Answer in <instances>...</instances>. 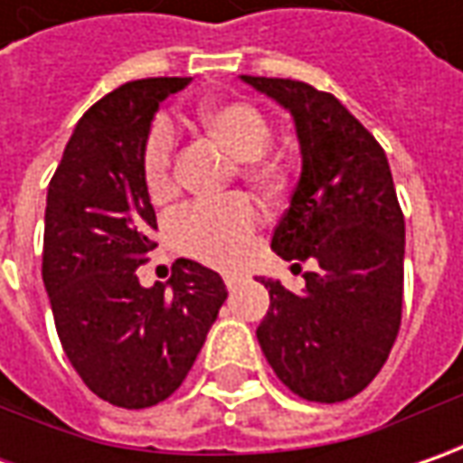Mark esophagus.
<instances>
[{"label":"esophagus","instance_id":"1","mask_svg":"<svg viewBox=\"0 0 463 463\" xmlns=\"http://www.w3.org/2000/svg\"><path fill=\"white\" fill-rule=\"evenodd\" d=\"M241 280H244L241 273H223V283H226V288H229V291H232V288H237Z\"/></svg>","mask_w":463,"mask_h":463}]
</instances>
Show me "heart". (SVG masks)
Returning a JSON list of instances; mask_svg holds the SVG:
<instances>
[{
  "label": "heart",
  "mask_w": 463,
  "mask_h": 463,
  "mask_svg": "<svg viewBox=\"0 0 463 463\" xmlns=\"http://www.w3.org/2000/svg\"><path fill=\"white\" fill-rule=\"evenodd\" d=\"M195 123L208 138L237 156V169L244 183L258 190H273L280 180V167L270 156L260 154L270 141V123L262 110L240 98H216L195 110ZM175 134L165 120L154 123L146 136L141 172L144 185L154 201L175 193ZM262 213L250 198L229 195L222 201H203L183 208L172 222V241L187 258L211 265H234L247 252L258 232Z\"/></svg>",
  "instance_id": "heart-1"
}]
</instances>
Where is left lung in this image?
<instances>
[{
    "mask_svg": "<svg viewBox=\"0 0 463 463\" xmlns=\"http://www.w3.org/2000/svg\"><path fill=\"white\" fill-rule=\"evenodd\" d=\"M296 120L301 177L270 247L314 262L307 288L265 280L258 340L276 376L309 402H345L382 371L397 340L404 216L382 144L329 92L307 81L241 77Z\"/></svg>",
    "mask_w": 463,
    "mask_h": 463,
    "instance_id": "1",
    "label": "left lung"
}]
</instances>
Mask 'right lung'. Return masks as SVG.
Here are the masks:
<instances>
[{"label": "right lung", "mask_w": 463, "mask_h": 463, "mask_svg": "<svg viewBox=\"0 0 463 463\" xmlns=\"http://www.w3.org/2000/svg\"><path fill=\"white\" fill-rule=\"evenodd\" d=\"M190 77L120 84L77 123L56 167L43 232V283L63 353L99 400L144 410L180 389L226 301L216 270L177 260L169 291L136 268L156 247L141 156L159 102Z\"/></svg>", "instance_id": "add662e5"}]
</instances>
